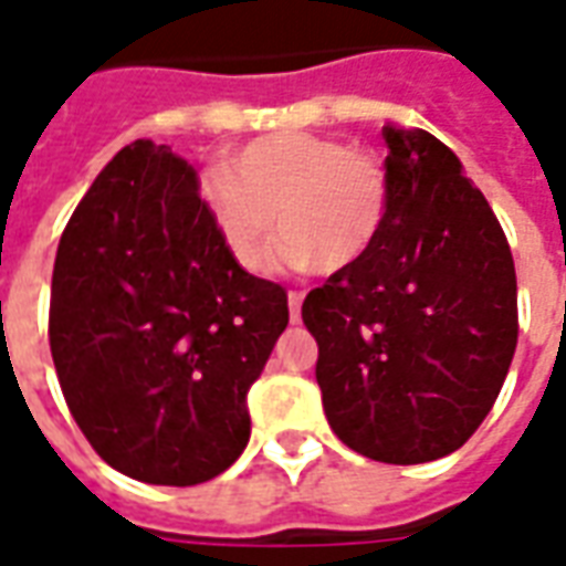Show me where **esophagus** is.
<instances>
[{"mask_svg": "<svg viewBox=\"0 0 566 566\" xmlns=\"http://www.w3.org/2000/svg\"><path fill=\"white\" fill-rule=\"evenodd\" d=\"M300 306H303V294H300V291H291V294H287V308H291V324H296V321H300Z\"/></svg>", "mask_w": 566, "mask_h": 566, "instance_id": "obj_1", "label": "esophagus"}]
</instances>
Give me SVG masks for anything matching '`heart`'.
<instances>
[{"label": "heart", "instance_id": "obj_1", "mask_svg": "<svg viewBox=\"0 0 566 566\" xmlns=\"http://www.w3.org/2000/svg\"><path fill=\"white\" fill-rule=\"evenodd\" d=\"M202 199L230 258L245 272L282 266L343 272L369 258L385 233L391 187L381 163L318 133H275L214 169Z\"/></svg>", "mask_w": 566, "mask_h": 566}]
</instances>
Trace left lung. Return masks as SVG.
<instances>
[{"instance_id":"8db88e82","label":"left lung","mask_w":566,"mask_h":566,"mask_svg":"<svg viewBox=\"0 0 566 566\" xmlns=\"http://www.w3.org/2000/svg\"><path fill=\"white\" fill-rule=\"evenodd\" d=\"M391 211L364 263L308 291L315 379L333 433L381 463L458 451L485 421L518 343L506 235L454 150L381 129Z\"/></svg>"}]
</instances>
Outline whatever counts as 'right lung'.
Masks as SVG:
<instances>
[{
  "label": "right lung",
  "instance_id": "add662e5",
  "mask_svg": "<svg viewBox=\"0 0 566 566\" xmlns=\"http://www.w3.org/2000/svg\"><path fill=\"white\" fill-rule=\"evenodd\" d=\"M287 327L282 284L223 248L193 166L133 142L56 248L51 355L96 454L148 485H199L251 437L248 391Z\"/></svg>",
  "mask_w": 566,
  "mask_h": 566
}]
</instances>
